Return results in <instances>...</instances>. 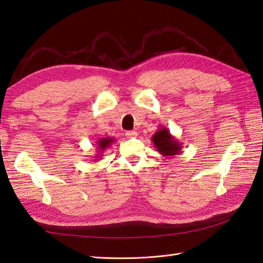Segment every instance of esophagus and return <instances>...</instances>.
<instances>
[{
  "mask_svg": "<svg viewBox=\"0 0 263 263\" xmlns=\"http://www.w3.org/2000/svg\"><path fill=\"white\" fill-rule=\"evenodd\" d=\"M136 136H137V132H135V130H127L126 132V137L133 138V137H136Z\"/></svg>",
  "mask_w": 263,
  "mask_h": 263,
  "instance_id": "34e87169",
  "label": "esophagus"
}]
</instances>
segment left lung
I'll use <instances>...</instances> for the list:
<instances>
[{
	"label": "left lung",
	"mask_w": 263,
	"mask_h": 263,
	"mask_svg": "<svg viewBox=\"0 0 263 263\" xmlns=\"http://www.w3.org/2000/svg\"><path fill=\"white\" fill-rule=\"evenodd\" d=\"M157 151L163 157H173L181 153L182 144L170 134V130L164 126L159 127V129L151 137Z\"/></svg>",
	"instance_id": "obj_1"
}]
</instances>
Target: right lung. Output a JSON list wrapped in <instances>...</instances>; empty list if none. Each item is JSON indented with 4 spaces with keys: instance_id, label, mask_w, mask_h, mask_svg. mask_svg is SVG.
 Segmentation results:
<instances>
[{
    "instance_id": "right-lung-1",
    "label": "right lung",
    "mask_w": 263,
    "mask_h": 263,
    "mask_svg": "<svg viewBox=\"0 0 263 263\" xmlns=\"http://www.w3.org/2000/svg\"><path fill=\"white\" fill-rule=\"evenodd\" d=\"M115 142V138L113 137H104V138H100L97 144H95V147H97V156H94V160H100V159L103 157V153H104L105 150H107L109 148V146Z\"/></svg>"
}]
</instances>
